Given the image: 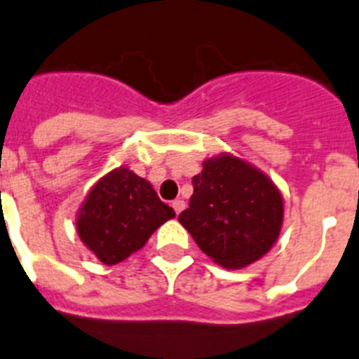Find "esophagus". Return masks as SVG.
Wrapping results in <instances>:
<instances>
[{"instance_id":"34e87169","label":"esophagus","mask_w":359,"mask_h":359,"mask_svg":"<svg viewBox=\"0 0 359 359\" xmlns=\"http://www.w3.org/2000/svg\"><path fill=\"white\" fill-rule=\"evenodd\" d=\"M184 205H186V204H184V201H180V198H177V201L171 202V208H173V210H175V213H177V215H179L180 211L184 210Z\"/></svg>"}]
</instances>
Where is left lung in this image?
Wrapping results in <instances>:
<instances>
[{
  "instance_id": "obj_1",
  "label": "left lung",
  "mask_w": 359,
  "mask_h": 359,
  "mask_svg": "<svg viewBox=\"0 0 359 359\" xmlns=\"http://www.w3.org/2000/svg\"><path fill=\"white\" fill-rule=\"evenodd\" d=\"M182 224L218 266L238 269L273 248L283 222V201L273 180L233 155H218L193 177Z\"/></svg>"
}]
</instances>
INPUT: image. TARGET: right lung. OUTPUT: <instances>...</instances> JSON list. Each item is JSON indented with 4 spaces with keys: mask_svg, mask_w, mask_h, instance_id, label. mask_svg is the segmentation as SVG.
Segmentation results:
<instances>
[{
    "mask_svg": "<svg viewBox=\"0 0 359 359\" xmlns=\"http://www.w3.org/2000/svg\"><path fill=\"white\" fill-rule=\"evenodd\" d=\"M175 217L148 180L128 168L102 177L77 215V233L102 264L114 266L142 248L151 233Z\"/></svg>",
    "mask_w": 359,
    "mask_h": 359,
    "instance_id": "add662e5",
    "label": "right lung"
}]
</instances>
